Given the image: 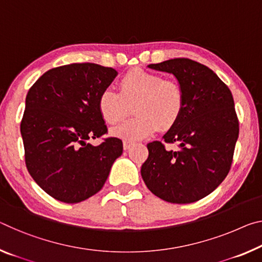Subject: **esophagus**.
<instances>
[{
	"label": "esophagus",
	"mask_w": 262,
	"mask_h": 262,
	"mask_svg": "<svg viewBox=\"0 0 262 262\" xmlns=\"http://www.w3.org/2000/svg\"><path fill=\"white\" fill-rule=\"evenodd\" d=\"M132 147V143L130 142H127V141H124L123 142V149L124 150H128Z\"/></svg>",
	"instance_id": "1"
}]
</instances>
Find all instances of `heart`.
<instances>
[{"label": "heart", "mask_w": 262, "mask_h": 262, "mask_svg": "<svg viewBox=\"0 0 262 262\" xmlns=\"http://www.w3.org/2000/svg\"><path fill=\"white\" fill-rule=\"evenodd\" d=\"M182 86L161 74L134 70L119 82V92L103 90L98 98V110L103 121L118 123L133 106L132 119L112 129V134L127 142L140 141L157 129L169 130L180 121L184 111Z\"/></svg>", "instance_id": "b5f03b06"}]
</instances>
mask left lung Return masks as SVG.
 <instances>
[{
	"label": "left lung",
	"instance_id": "left-lung-1",
	"mask_svg": "<svg viewBox=\"0 0 262 262\" xmlns=\"http://www.w3.org/2000/svg\"><path fill=\"white\" fill-rule=\"evenodd\" d=\"M148 66L176 77L185 105L180 121L163 136L165 143H177L178 150H167L161 141L148 143L141 176L165 202H197L218 188L233 162L239 136L233 97L212 70L189 58Z\"/></svg>",
	"mask_w": 262,
	"mask_h": 262
}]
</instances>
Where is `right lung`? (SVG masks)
I'll use <instances>...</instances> for the list:
<instances>
[{"label":"right lung","instance_id":"right-lung-1","mask_svg":"<svg viewBox=\"0 0 262 262\" xmlns=\"http://www.w3.org/2000/svg\"><path fill=\"white\" fill-rule=\"evenodd\" d=\"M118 72L112 68L80 63L49 70L26 99L20 121L24 157L29 173L57 201L79 203L102 189L122 141L107 134L98 110V98Z\"/></svg>","mask_w":262,"mask_h":262}]
</instances>
